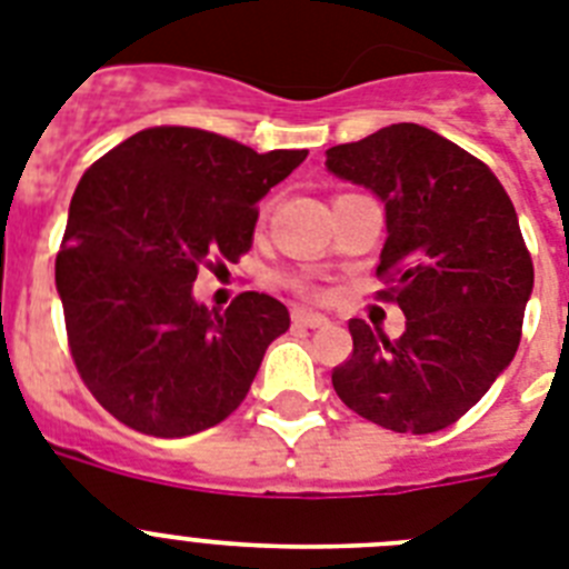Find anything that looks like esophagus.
<instances>
[{
	"instance_id": "34e87169",
	"label": "esophagus",
	"mask_w": 569,
	"mask_h": 569,
	"mask_svg": "<svg viewBox=\"0 0 569 569\" xmlns=\"http://www.w3.org/2000/svg\"><path fill=\"white\" fill-rule=\"evenodd\" d=\"M292 321L298 323V327L318 329V327H327L329 318H323L321 312H309V309H295V312H292Z\"/></svg>"
}]
</instances>
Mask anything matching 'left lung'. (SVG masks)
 I'll return each instance as SVG.
<instances>
[{"instance_id": "obj_1", "label": "left lung", "mask_w": 569, "mask_h": 569, "mask_svg": "<svg viewBox=\"0 0 569 569\" xmlns=\"http://www.w3.org/2000/svg\"><path fill=\"white\" fill-rule=\"evenodd\" d=\"M327 170L385 204L379 274L393 289L381 295L408 318L399 341L352 318L332 388L381 428L442 431L518 350L536 274L512 199L483 161L419 123L329 147Z\"/></svg>"}]
</instances>
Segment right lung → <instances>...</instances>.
<instances>
[{"mask_svg":"<svg viewBox=\"0 0 569 569\" xmlns=\"http://www.w3.org/2000/svg\"><path fill=\"white\" fill-rule=\"evenodd\" d=\"M303 159L152 127L86 170L54 280L80 379L118 422L176 439L240 408L289 309L260 292L208 309L193 280L211 260L246 254L254 204Z\"/></svg>","mask_w":569,"mask_h":569,"instance_id":"add662e5","label":"right lung"}]
</instances>
